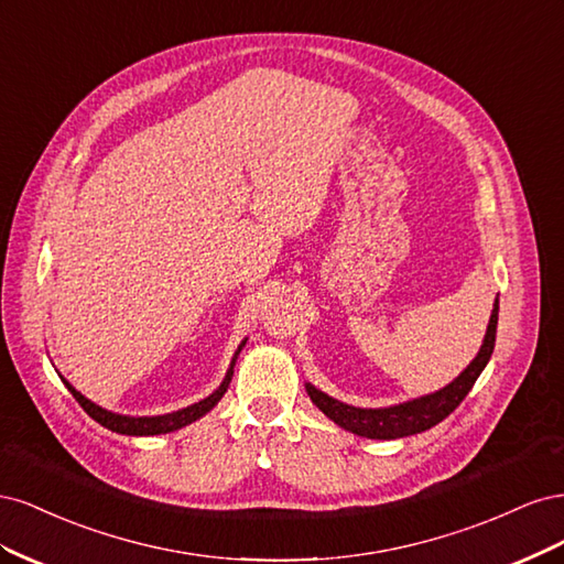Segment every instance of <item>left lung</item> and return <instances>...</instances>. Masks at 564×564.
<instances>
[{"label":"left lung","instance_id":"left-lung-1","mask_svg":"<svg viewBox=\"0 0 564 564\" xmlns=\"http://www.w3.org/2000/svg\"><path fill=\"white\" fill-rule=\"evenodd\" d=\"M497 324H499V299L494 301V311L489 317V327H487L480 352L475 355V360L460 371L449 386H445L437 392H431V395L409 400L395 406L360 409V406H350L329 395H324L322 390H317L311 383L305 386V390H308V395L319 412H324L336 425L355 435L371 437V440H398V437L423 433L433 429V425H437L442 419H447L454 409L464 402V398L470 392L473 383L477 381V377H480L494 352V344H497Z\"/></svg>","mask_w":564,"mask_h":564}]
</instances>
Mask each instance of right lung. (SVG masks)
Here are the masks:
<instances>
[{
  "label": "right lung",
  "mask_w": 564,
  "mask_h": 564,
  "mask_svg": "<svg viewBox=\"0 0 564 564\" xmlns=\"http://www.w3.org/2000/svg\"><path fill=\"white\" fill-rule=\"evenodd\" d=\"M247 344V340H242L240 348H237L232 362H230V369L226 373L224 383H220L209 398H204L191 406L185 409H178V412H172V414H162V416H122V414H115V412H108V409L94 404L91 400H87L82 395L79 390H75L70 383H67L63 377L61 381L65 383V388L73 392V398L82 404L84 412H87L94 421H98L104 429L112 431V433H119V435H162V433H172V431H178L183 429V425L197 421L199 416H204L209 412V409H214L218 404V400L226 395V390L230 386V379H232V367H235V360L237 355H240L242 346Z\"/></svg>",
  "instance_id": "add662e5"
}]
</instances>
